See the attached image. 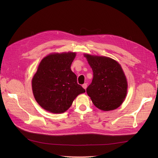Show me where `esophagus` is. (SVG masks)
I'll return each mask as SVG.
<instances>
[{
  "label": "esophagus",
  "mask_w": 158,
  "mask_h": 158,
  "mask_svg": "<svg viewBox=\"0 0 158 158\" xmlns=\"http://www.w3.org/2000/svg\"><path fill=\"white\" fill-rule=\"evenodd\" d=\"M82 87L85 89H86V88H87V84L86 83H85V84H84L83 85H82Z\"/></svg>",
  "instance_id": "obj_1"
}]
</instances>
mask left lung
<instances>
[{
    "label": "left lung",
    "mask_w": 158,
    "mask_h": 158,
    "mask_svg": "<svg viewBox=\"0 0 158 158\" xmlns=\"http://www.w3.org/2000/svg\"><path fill=\"white\" fill-rule=\"evenodd\" d=\"M93 70V80L86 89L94 106L111 111L121 106L127 92V82L121 65L106 56L84 55Z\"/></svg>",
    "instance_id": "obj_1"
}]
</instances>
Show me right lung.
Here are the masks:
<instances>
[{
  "label": "right lung",
  "mask_w": 158,
  "mask_h": 158,
  "mask_svg": "<svg viewBox=\"0 0 158 158\" xmlns=\"http://www.w3.org/2000/svg\"><path fill=\"white\" fill-rule=\"evenodd\" d=\"M75 52L54 53L45 56L32 79L33 95L40 106L51 113H64L85 89L77 83L70 69Z\"/></svg>",
  "instance_id": "right-lung-1"
}]
</instances>
